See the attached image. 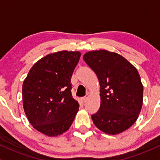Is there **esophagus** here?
<instances>
[{
    "label": "esophagus",
    "instance_id": "obj_1",
    "mask_svg": "<svg viewBox=\"0 0 160 160\" xmlns=\"http://www.w3.org/2000/svg\"><path fill=\"white\" fill-rule=\"evenodd\" d=\"M88 95H86V96H85V97H83V98H82V102H86V100H87V99H88Z\"/></svg>",
    "mask_w": 160,
    "mask_h": 160
}]
</instances>
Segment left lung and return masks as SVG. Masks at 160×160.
<instances>
[{
  "label": "left lung",
  "instance_id": "obj_1",
  "mask_svg": "<svg viewBox=\"0 0 160 160\" xmlns=\"http://www.w3.org/2000/svg\"><path fill=\"white\" fill-rule=\"evenodd\" d=\"M83 60L98 76L101 103L93 122L108 134H120L136 122L142 106L143 86L137 68L120 54L88 52Z\"/></svg>",
  "mask_w": 160,
  "mask_h": 160
}]
</instances>
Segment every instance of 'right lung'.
<instances>
[{"instance_id":"1","label":"right lung","mask_w":160,"mask_h":160,"mask_svg":"<svg viewBox=\"0 0 160 160\" xmlns=\"http://www.w3.org/2000/svg\"><path fill=\"white\" fill-rule=\"evenodd\" d=\"M81 54L61 51L34 64L23 81V109L36 130L49 137L69 128L79 103L72 94V74Z\"/></svg>"}]
</instances>
